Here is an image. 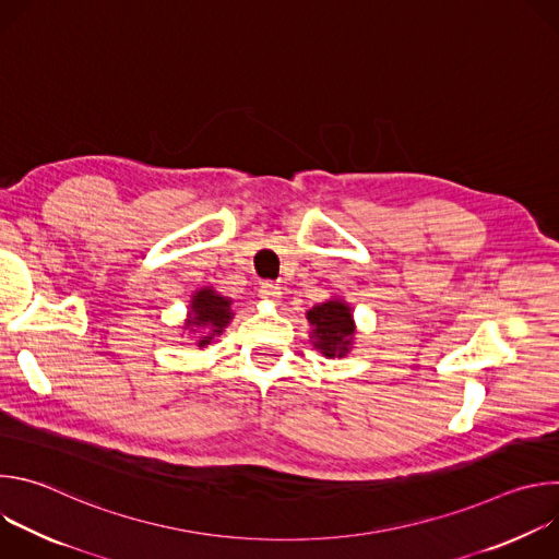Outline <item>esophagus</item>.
I'll list each match as a JSON object with an SVG mask.
<instances>
[{"label":"esophagus","mask_w":559,"mask_h":559,"mask_svg":"<svg viewBox=\"0 0 559 559\" xmlns=\"http://www.w3.org/2000/svg\"><path fill=\"white\" fill-rule=\"evenodd\" d=\"M259 296H261L263 300L278 302V300H281V296H283V292H281V287H278L276 283H263V285H261V289H259Z\"/></svg>","instance_id":"1"}]
</instances>
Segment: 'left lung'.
Here are the masks:
<instances>
[{
	"instance_id": "obj_1",
	"label": "left lung",
	"mask_w": 559,
	"mask_h": 559,
	"mask_svg": "<svg viewBox=\"0 0 559 559\" xmlns=\"http://www.w3.org/2000/svg\"><path fill=\"white\" fill-rule=\"evenodd\" d=\"M307 321L313 328L311 338L313 347L328 358H343L349 354L354 345V316L352 307L341 300L332 298L325 302H318L307 311Z\"/></svg>"
}]
</instances>
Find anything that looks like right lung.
Here are the masks:
<instances>
[{
    "instance_id": "obj_1",
    "label": "right lung",
    "mask_w": 559,
    "mask_h": 559,
    "mask_svg": "<svg viewBox=\"0 0 559 559\" xmlns=\"http://www.w3.org/2000/svg\"><path fill=\"white\" fill-rule=\"evenodd\" d=\"M231 298L221 296L214 287H201L190 300L186 330H190V334H199L197 345L205 347L212 343L214 336L223 334V330L231 321ZM201 329L204 330L203 333L200 332Z\"/></svg>"
}]
</instances>
